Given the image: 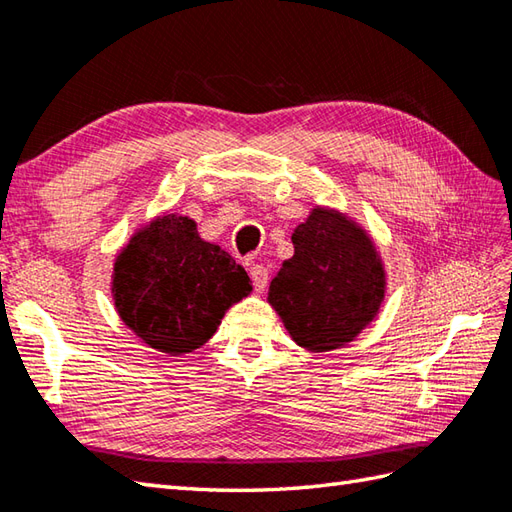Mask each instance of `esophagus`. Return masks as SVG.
I'll return each instance as SVG.
<instances>
[{
  "mask_svg": "<svg viewBox=\"0 0 512 512\" xmlns=\"http://www.w3.org/2000/svg\"><path fill=\"white\" fill-rule=\"evenodd\" d=\"M250 279H253V286L257 292H264L266 284H268V270L262 264H250L248 268Z\"/></svg>",
  "mask_w": 512,
  "mask_h": 512,
  "instance_id": "34e87169",
  "label": "esophagus"
}]
</instances>
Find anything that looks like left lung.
<instances>
[{
    "mask_svg": "<svg viewBox=\"0 0 512 512\" xmlns=\"http://www.w3.org/2000/svg\"><path fill=\"white\" fill-rule=\"evenodd\" d=\"M292 244L268 303L303 350H339L376 319L387 290L383 259L361 224L328 206H314Z\"/></svg>",
    "mask_w": 512,
    "mask_h": 512,
    "instance_id": "obj_1",
    "label": "left lung"
}]
</instances>
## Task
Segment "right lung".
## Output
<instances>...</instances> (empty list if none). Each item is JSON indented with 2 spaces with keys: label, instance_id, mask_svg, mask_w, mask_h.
I'll list each match as a JSON object with an SVG mask.
<instances>
[{
  "label": "right lung",
  "instance_id": "add662e5",
  "mask_svg": "<svg viewBox=\"0 0 512 512\" xmlns=\"http://www.w3.org/2000/svg\"><path fill=\"white\" fill-rule=\"evenodd\" d=\"M250 290L246 270L226 250L204 242L198 224L178 213L138 228L116 255L112 273L118 317L167 356L202 347Z\"/></svg>",
  "mask_w": 512,
  "mask_h": 512
}]
</instances>
